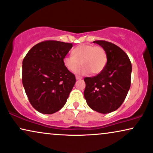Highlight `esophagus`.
<instances>
[{"instance_id":"obj_1","label":"esophagus","mask_w":153,"mask_h":153,"mask_svg":"<svg viewBox=\"0 0 153 153\" xmlns=\"http://www.w3.org/2000/svg\"><path fill=\"white\" fill-rule=\"evenodd\" d=\"M76 79H77V80H79V79H82V77H81V76H76Z\"/></svg>"}]
</instances>
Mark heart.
Instances as JSON below:
<instances>
[{"label":"heart","mask_w":153,"mask_h":153,"mask_svg":"<svg viewBox=\"0 0 153 153\" xmlns=\"http://www.w3.org/2000/svg\"><path fill=\"white\" fill-rule=\"evenodd\" d=\"M72 55L64 58V65L69 71L74 72L82 64L83 67L79 71L81 74L90 72L93 74H100L107 62L106 52L101 46L81 45L73 50Z\"/></svg>","instance_id":"1"}]
</instances>
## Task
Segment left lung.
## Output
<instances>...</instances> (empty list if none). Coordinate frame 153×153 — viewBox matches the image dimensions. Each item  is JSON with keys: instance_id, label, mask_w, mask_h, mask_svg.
<instances>
[{"instance_id": "8db88e82", "label": "left lung", "mask_w": 153, "mask_h": 153, "mask_svg": "<svg viewBox=\"0 0 153 153\" xmlns=\"http://www.w3.org/2000/svg\"><path fill=\"white\" fill-rule=\"evenodd\" d=\"M105 49L107 62L102 72L92 77H85L83 93L90 107L101 114L118 109L125 100L131 85V64L122 49L109 42L96 40Z\"/></svg>"}]
</instances>
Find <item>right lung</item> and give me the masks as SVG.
<instances>
[{
	"label": "right lung",
	"mask_w": 153,
	"mask_h": 153,
	"mask_svg": "<svg viewBox=\"0 0 153 153\" xmlns=\"http://www.w3.org/2000/svg\"><path fill=\"white\" fill-rule=\"evenodd\" d=\"M72 44L56 40L41 42L23 60L22 83L29 102L44 114L57 112L66 103L76 82L63 59Z\"/></svg>",
	"instance_id": "1"
}]
</instances>
